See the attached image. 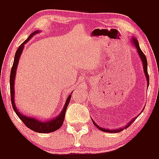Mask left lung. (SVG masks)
<instances>
[{
    "mask_svg": "<svg viewBox=\"0 0 159 159\" xmlns=\"http://www.w3.org/2000/svg\"><path fill=\"white\" fill-rule=\"evenodd\" d=\"M132 40V43H133V44H134V46H135L136 49H137V52H138V54H139V57L141 58L142 61H143V70H144V73H145V75H146V78H147V85L149 86V75H148V72H147V57H146L145 54L142 52L141 48H140L139 47V42H138V40H136L135 38H132L131 39ZM137 118V117H136ZM136 118H134V119H133L131 120V121H130L128 123V124H127L126 126H125L124 127H121V128L119 129H114V130H108V129H105L103 128V127H100L99 126H98V125L96 124V123L94 122L93 119H92V122H93L94 125H95V127H97L98 129H99L100 130H102V131H104V132H109V133H118V132H120L122 131V130H123V129H126L127 128V127L130 126V124H131L136 119Z\"/></svg>",
    "mask_w": 159,
    "mask_h": 159,
    "instance_id": "1",
    "label": "left lung"
}]
</instances>
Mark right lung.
I'll list each match as a JSON object with an SVG mask.
<instances>
[{
  "instance_id": "add662e5",
  "label": "right lung",
  "mask_w": 159,
  "mask_h": 159,
  "mask_svg": "<svg viewBox=\"0 0 159 159\" xmlns=\"http://www.w3.org/2000/svg\"><path fill=\"white\" fill-rule=\"evenodd\" d=\"M38 31H35L29 36L27 40L24 41L23 43L19 46V48H17L16 52V54H15V57H14V61L13 64H12V69H11V73H10V94H11V102H12V106L13 108L14 111L16 112V114L17 115L18 117L20 119L22 122L25 123V125L27 127H29V129L32 130L33 131L38 132V133H50V132H53L55 130H58L61 126H62L63 123H64V117H65V113L66 110H67V107L69 104V102L71 100V95H68L67 99H66L65 104H64V108H63L61 113L57 117H56L55 119H52V120H48V121L43 122L40 121V120H38L37 119H34V118L29 117V116H24L23 114L20 113L19 111L17 110L16 108V104H15V102H14V80H15V77H16V67H17L18 62H19V59L20 57V55H21L22 51L24 49V46L32 36H34L35 34L38 33Z\"/></svg>"
}]
</instances>
